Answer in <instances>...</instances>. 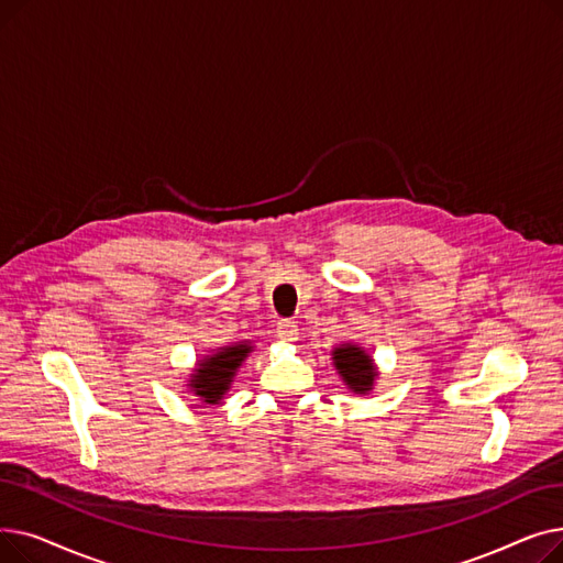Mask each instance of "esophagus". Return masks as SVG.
I'll return each instance as SVG.
<instances>
[{"label":"esophagus","mask_w":563,"mask_h":563,"mask_svg":"<svg viewBox=\"0 0 563 563\" xmlns=\"http://www.w3.org/2000/svg\"><path fill=\"white\" fill-rule=\"evenodd\" d=\"M276 333H278V338H280L283 342H297V340H299V323L291 321V319H283V321L278 323Z\"/></svg>","instance_id":"1"}]
</instances>
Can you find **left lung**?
I'll list each match as a JSON object with an SVG mask.
<instances>
[{"label": "left lung", "mask_w": 563, "mask_h": 563, "mask_svg": "<svg viewBox=\"0 0 563 563\" xmlns=\"http://www.w3.org/2000/svg\"><path fill=\"white\" fill-rule=\"evenodd\" d=\"M331 356H333V367L338 369L342 383L353 395H369L374 390L378 367L365 346L356 342H342L333 346Z\"/></svg>", "instance_id": "8db88e82"}]
</instances>
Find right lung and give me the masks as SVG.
<instances>
[{
  "mask_svg": "<svg viewBox=\"0 0 563 563\" xmlns=\"http://www.w3.org/2000/svg\"><path fill=\"white\" fill-rule=\"evenodd\" d=\"M253 349L255 346L249 340H242L228 346H219L212 353H207V356L198 358L187 380L189 393L198 397L205 406L219 404L230 390L232 378L251 356Z\"/></svg>",
  "mask_w": 563,
  "mask_h": 563,
  "instance_id": "right-lung-1",
  "label": "right lung"
}]
</instances>
